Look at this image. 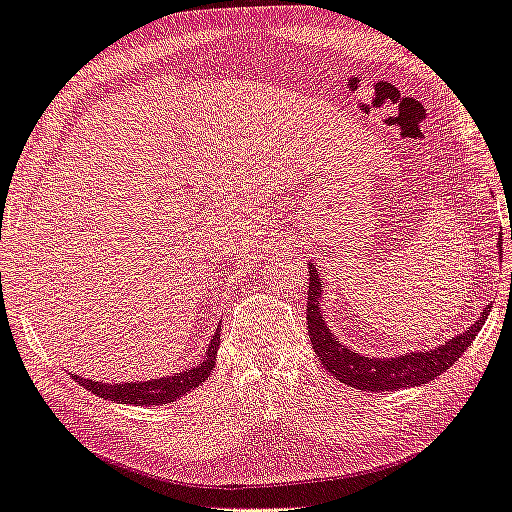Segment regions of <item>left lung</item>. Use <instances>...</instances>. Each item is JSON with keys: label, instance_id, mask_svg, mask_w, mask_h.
<instances>
[{"label": "left lung", "instance_id": "left-lung-1", "mask_svg": "<svg viewBox=\"0 0 512 512\" xmlns=\"http://www.w3.org/2000/svg\"><path fill=\"white\" fill-rule=\"evenodd\" d=\"M499 256H502V238H499ZM309 265V294H307V325L309 338L314 344L318 360L329 373L353 389L362 391H395L402 387H417L442 375L448 367L460 360L462 353L471 347L475 336L482 331L484 320L488 318L490 305L482 311L471 327L460 336L446 340L444 344L429 351H411L398 358H367L360 356L349 347L333 338L327 322L320 314L322 280L314 263Z\"/></svg>", "mask_w": 512, "mask_h": 512}]
</instances>
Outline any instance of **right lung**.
<instances>
[{
	"label": "right lung",
	"instance_id": "obj_1",
	"mask_svg": "<svg viewBox=\"0 0 512 512\" xmlns=\"http://www.w3.org/2000/svg\"><path fill=\"white\" fill-rule=\"evenodd\" d=\"M218 344H221V333H218V329H216L210 344H207L205 358L201 364H194V367L185 369L181 373L163 375V378H154V380L108 384V382L81 378V375H75V373H70V375H72V380L79 382L83 389L92 391L103 400H114L119 404H137V406L168 404V402H176L179 398H183V395L194 391L198 384H203L207 378H210V373L214 371Z\"/></svg>",
	"mask_w": 512,
	"mask_h": 512
}]
</instances>
